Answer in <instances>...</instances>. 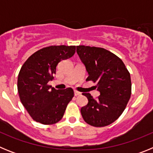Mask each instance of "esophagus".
I'll return each mask as SVG.
<instances>
[{
  "label": "esophagus",
  "mask_w": 153,
  "mask_h": 153,
  "mask_svg": "<svg viewBox=\"0 0 153 153\" xmlns=\"http://www.w3.org/2000/svg\"><path fill=\"white\" fill-rule=\"evenodd\" d=\"M74 95H75L76 97V96H79V95H81V93H79V92L75 90V91H74Z\"/></svg>",
  "instance_id": "34e87169"
}]
</instances>
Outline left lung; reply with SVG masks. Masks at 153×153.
<instances>
[{
	"instance_id": "left-lung-1",
	"label": "left lung",
	"mask_w": 153,
	"mask_h": 153,
	"mask_svg": "<svg viewBox=\"0 0 153 153\" xmlns=\"http://www.w3.org/2000/svg\"><path fill=\"white\" fill-rule=\"evenodd\" d=\"M76 53L85 66L86 80L97 83V100L83 93L88 103L80 112L86 123L102 127L113 123L124 111L131 96V78L122 60L101 47L77 46Z\"/></svg>"
}]
</instances>
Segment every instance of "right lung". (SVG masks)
I'll return each instance as SVG.
<instances>
[{
  "label": "right lung",
  "mask_w": 153,
  "mask_h": 153,
  "mask_svg": "<svg viewBox=\"0 0 153 153\" xmlns=\"http://www.w3.org/2000/svg\"><path fill=\"white\" fill-rule=\"evenodd\" d=\"M75 46H50L31 55L21 67L17 90L23 106L33 120L44 125L59 122L74 97L72 88L56 90L47 84L56 66L75 53Z\"/></svg>",
  "instance_id": "obj_1"
}]
</instances>
